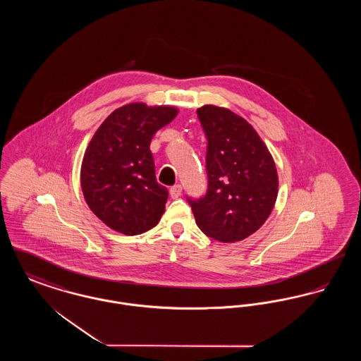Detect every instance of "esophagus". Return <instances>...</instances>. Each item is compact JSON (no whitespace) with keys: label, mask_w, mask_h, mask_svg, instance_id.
Returning <instances> with one entry per match:
<instances>
[{"label":"esophagus","mask_w":361,"mask_h":361,"mask_svg":"<svg viewBox=\"0 0 361 361\" xmlns=\"http://www.w3.org/2000/svg\"><path fill=\"white\" fill-rule=\"evenodd\" d=\"M181 192H183V187H181L180 184H176V185L172 187L171 190H169V193H171L172 199H177V197H180V196H181Z\"/></svg>","instance_id":"34e87169"}]
</instances>
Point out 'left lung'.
<instances>
[{
  "label": "left lung",
  "instance_id": "1",
  "mask_svg": "<svg viewBox=\"0 0 361 361\" xmlns=\"http://www.w3.org/2000/svg\"><path fill=\"white\" fill-rule=\"evenodd\" d=\"M207 139L206 196L190 200L197 227L219 242L247 238L275 207L279 177L275 161L253 126L218 105L197 109Z\"/></svg>",
  "mask_w": 361,
  "mask_h": 361
}]
</instances>
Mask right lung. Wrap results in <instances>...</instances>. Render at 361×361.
I'll list each match as a JSON object with an SVG mask.
<instances>
[{"label":"right lung","mask_w":361,"mask_h":361,"mask_svg":"<svg viewBox=\"0 0 361 361\" xmlns=\"http://www.w3.org/2000/svg\"><path fill=\"white\" fill-rule=\"evenodd\" d=\"M172 105L130 103L96 130L81 164L86 204L109 228L137 235L161 221L168 189L155 180L150 142L177 116Z\"/></svg>","instance_id":"1"}]
</instances>
